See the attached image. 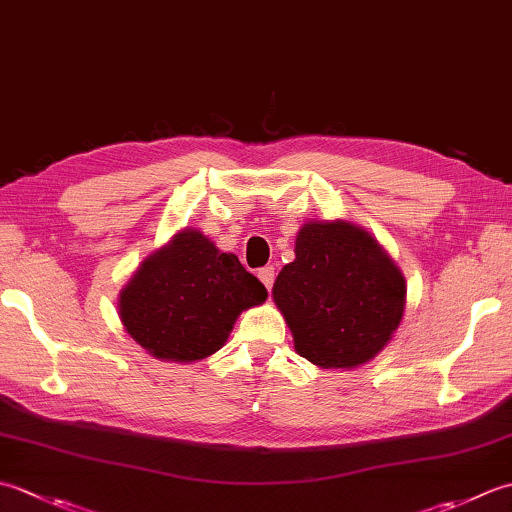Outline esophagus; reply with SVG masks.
<instances>
[{
	"label": "esophagus",
	"mask_w": 512,
	"mask_h": 512,
	"mask_svg": "<svg viewBox=\"0 0 512 512\" xmlns=\"http://www.w3.org/2000/svg\"><path fill=\"white\" fill-rule=\"evenodd\" d=\"M257 277L262 279V284L270 290V288H273V281H275V268H273V266H264V268H259Z\"/></svg>",
	"instance_id": "esophagus-1"
}]
</instances>
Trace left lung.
<instances>
[{
    "instance_id": "obj_1",
    "label": "left lung",
    "mask_w": 512,
    "mask_h": 512,
    "mask_svg": "<svg viewBox=\"0 0 512 512\" xmlns=\"http://www.w3.org/2000/svg\"><path fill=\"white\" fill-rule=\"evenodd\" d=\"M295 255L273 286L295 350L323 369L374 358L405 312V277L396 264L372 235L347 222L303 224Z\"/></svg>"
}]
</instances>
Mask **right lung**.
I'll list each match as a JSON object with an SVG mask.
<instances>
[{"label":"right lung","mask_w":512,"mask_h":512,"mask_svg":"<svg viewBox=\"0 0 512 512\" xmlns=\"http://www.w3.org/2000/svg\"><path fill=\"white\" fill-rule=\"evenodd\" d=\"M268 292L231 253L184 228L149 255L121 292V321L132 339L162 361L191 363L226 343L239 312Z\"/></svg>","instance_id":"1"}]
</instances>
